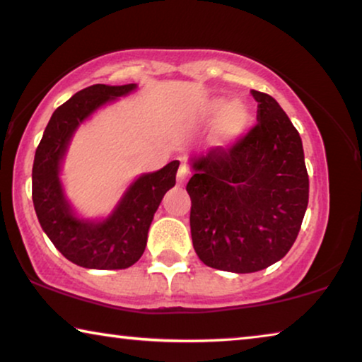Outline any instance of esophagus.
Listing matches in <instances>:
<instances>
[{"instance_id":"1","label":"esophagus","mask_w":362,"mask_h":362,"mask_svg":"<svg viewBox=\"0 0 362 362\" xmlns=\"http://www.w3.org/2000/svg\"><path fill=\"white\" fill-rule=\"evenodd\" d=\"M188 175H190V170H188V167L185 164H180L179 172H177V182H179L180 185H183V183L187 182Z\"/></svg>"}]
</instances>
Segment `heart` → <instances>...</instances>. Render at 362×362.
I'll use <instances>...</instances> for the list:
<instances>
[{"mask_svg": "<svg viewBox=\"0 0 362 362\" xmlns=\"http://www.w3.org/2000/svg\"><path fill=\"white\" fill-rule=\"evenodd\" d=\"M203 120L218 123L216 138L221 144H230L240 136L247 125V112L240 104H229L224 99H211L202 107Z\"/></svg>", "mask_w": 362, "mask_h": 362, "instance_id": "b5f03b06", "label": "heart"}]
</instances>
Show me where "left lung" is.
Instances as JSON below:
<instances>
[{
	"instance_id": "1",
	"label": "left lung",
	"mask_w": 362,
	"mask_h": 362,
	"mask_svg": "<svg viewBox=\"0 0 362 362\" xmlns=\"http://www.w3.org/2000/svg\"><path fill=\"white\" fill-rule=\"evenodd\" d=\"M257 125L230 148L192 159L193 249L204 265L233 273L265 269L293 247L309 203L304 149L272 95L252 90Z\"/></svg>"
}]
</instances>
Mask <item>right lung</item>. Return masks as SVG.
Masks as SVG:
<instances>
[{
  "mask_svg": "<svg viewBox=\"0 0 362 362\" xmlns=\"http://www.w3.org/2000/svg\"><path fill=\"white\" fill-rule=\"evenodd\" d=\"M134 89L136 84H94L79 90L53 112L35 151L32 199L37 218L62 255L83 268L123 269L136 263L146 249L156 209L175 185L179 160L139 175L104 221L78 218L64 197L60 169L73 133L99 107Z\"/></svg>",
  "mask_w": 362,
  "mask_h": 362,
  "instance_id": "1",
  "label": "right lung"
}]
</instances>
